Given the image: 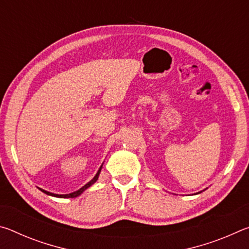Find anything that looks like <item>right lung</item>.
Listing matches in <instances>:
<instances>
[{"mask_svg": "<svg viewBox=\"0 0 249 249\" xmlns=\"http://www.w3.org/2000/svg\"><path fill=\"white\" fill-rule=\"evenodd\" d=\"M102 166H103V165H101L100 169L98 170V172H96V175L94 176V178H93V179H92L91 181H89V182H88L86 185H83L82 188H80L79 190L74 191V192H72V193H69V195H56V193H52V192L46 191V190H44V189H40V188H38V189H39L40 191H43L44 193H46V195L52 196H56V197H77V196H79L80 195H81V193H82L84 190H87L88 188L91 187V185L93 184L96 180H98V178H99V175H100V172H101V169H102Z\"/></svg>", "mask_w": 249, "mask_h": 249, "instance_id": "1", "label": "right lung"}]
</instances>
